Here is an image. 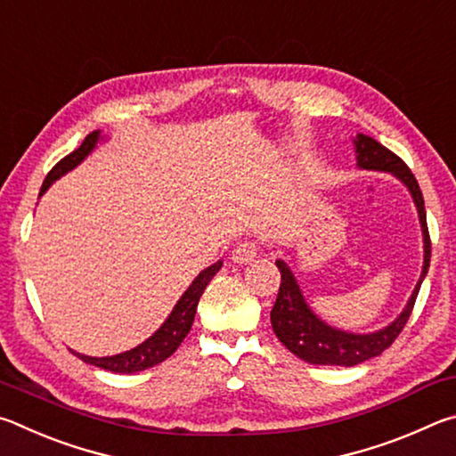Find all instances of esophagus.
<instances>
[{
	"label": "esophagus",
	"instance_id": "obj_1",
	"mask_svg": "<svg viewBox=\"0 0 456 456\" xmlns=\"http://www.w3.org/2000/svg\"><path fill=\"white\" fill-rule=\"evenodd\" d=\"M257 253H259L257 239L247 237V239H243V241L237 243L235 251H233V261L235 264H247V261L256 259Z\"/></svg>",
	"mask_w": 456,
	"mask_h": 456
}]
</instances>
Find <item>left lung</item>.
<instances>
[{
    "mask_svg": "<svg viewBox=\"0 0 456 456\" xmlns=\"http://www.w3.org/2000/svg\"><path fill=\"white\" fill-rule=\"evenodd\" d=\"M354 146H356V159L362 168H372V171H386L396 175L398 179L406 184L408 191H411L416 209H419L424 237L422 275L412 291L411 302H408L406 310L398 315V320L392 322L388 328L376 331V334L358 336L346 334V331H339L328 326V323H323L318 315L307 307L296 277L289 272V267L285 265V261L277 259L275 265L280 267L281 283L272 310V326L275 336L280 338V342L285 348L291 354H296L299 360L310 362V364L356 366L362 364V362L378 356V354H382L386 348H390V346L395 344V339L400 336V331L404 330L408 318H411L420 283L430 265V235L427 227V211H424L422 191L419 187V183H416L412 171L406 167V163L398 157V154L388 151L386 146H382L380 142L366 134H358L356 141H354Z\"/></svg>",
    "mask_w": 456,
    "mask_h": 456,
    "instance_id": "1",
    "label": "left lung"
}]
</instances>
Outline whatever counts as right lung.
Returning <instances> with one entry per match:
<instances>
[{"mask_svg": "<svg viewBox=\"0 0 456 456\" xmlns=\"http://www.w3.org/2000/svg\"><path fill=\"white\" fill-rule=\"evenodd\" d=\"M98 136H100L98 130L90 133L86 138H84L80 149H76L74 152L68 154V157L61 159L60 163L52 168L42 184L40 195H44V192L48 191L50 184L56 179H60L61 175L70 171V168H74L78 163H82L84 157H86V154L96 146ZM219 267H221V261L213 264L211 267H207L205 272H200L197 280L189 285V289L183 293L179 304L175 305L173 314L168 315V320L163 323V326H160L157 334L151 336L141 346H136L134 350L118 354V356H110V358H92V356H84V354H78V352H74V354L82 362H86V364L98 366L102 370H108V372H117V374L141 372V370L160 364V362H165L168 356H171V354L179 348L183 339L187 338V334L191 331V326H192V320H195L199 299H200V296H203L207 283H209L213 280V275L219 272Z\"/></svg>", "mask_w": 456, "mask_h": 456, "instance_id": "obj_1", "label": "right lung"}]
</instances>
